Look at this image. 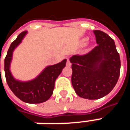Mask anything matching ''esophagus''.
Listing matches in <instances>:
<instances>
[{
  "label": "esophagus",
  "instance_id": "1",
  "mask_svg": "<svg viewBox=\"0 0 130 130\" xmlns=\"http://www.w3.org/2000/svg\"><path fill=\"white\" fill-rule=\"evenodd\" d=\"M67 66H68V67H70L71 66V62L70 61V59L69 58H68V60H67Z\"/></svg>",
  "mask_w": 130,
  "mask_h": 130
}]
</instances>
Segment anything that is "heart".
<instances>
[{
    "label": "heart",
    "mask_w": 130,
    "mask_h": 130,
    "mask_svg": "<svg viewBox=\"0 0 130 130\" xmlns=\"http://www.w3.org/2000/svg\"><path fill=\"white\" fill-rule=\"evenodd\" d=\"M88 38H84V39H83V40H82V42H81V44H82V45H85L86 43H87L88 42Z\"/></svg>",
    "instance_id": "1"
}]
</instances>
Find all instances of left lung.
<instances>
[{"label": "left lung", "instance_id": "left-lung-1", "mask_svg": "<svg viewBox=\"0 0 130 130\" xmlns=\"http://www.w3.org/2000/svg\"><path fill=\"white\" fill-rule=\"evenodd\" d=\"M96 46L84 55L71 57L72 84L81 98L97 100L108 95L116 84L120 59L114 40L101 30L93 31Z\"/></svg>", "mask_w": 130, "mask_h": 130}]
</instances>
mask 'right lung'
Here are the masks:
<instances>
[{
	"label": "right lung",
	"instance_id": "obj_1",
	"mask_svg": "<svg viewBox=\"0 0 130 130\" xmlns=\"http://www.w3.org/2000/svg\"><path fill=\"white\" fill-rule=\"evenodd\" d=\"M26 33L27 31H24L19 35L17 38L12 42L7 51V56L5 58V78L10 90L19 99L26 103H42L48 100L52 95L56 79L65 67L67 60L64 59L58 64L46 67L39 76L30 82L16 80L10 72V62L12 58L13 51L21 42Z\"/></svg>",
	"mask_w": 130,
	"mask_h": 130
}]
</instances>
